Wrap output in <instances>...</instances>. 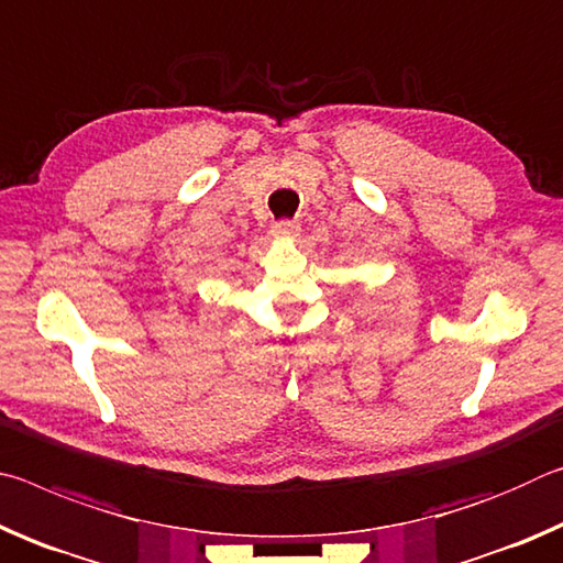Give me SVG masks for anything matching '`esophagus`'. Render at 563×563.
I'll use <instances>...</instances> for the list:
<instances>
[{
	"label": "esophagus",
	"mask_w": 563,
	"mask_h": 563,
	"mask_svg": "<svg viewBox=\"0 0 563 563\" xmlns=\"http://www.w3.org/2000/svg\"><path fill=\"white\" fill-rule=\"evenodd\" d=\"M273 233H275V238H283V241H292V238L300 235V223L278 221V223H273Z\"/></svg>",
	"instance_id": "esophagus-1"
}]
</instances>
